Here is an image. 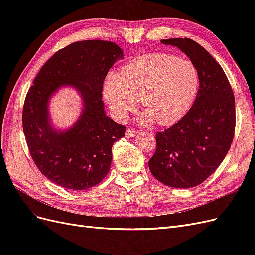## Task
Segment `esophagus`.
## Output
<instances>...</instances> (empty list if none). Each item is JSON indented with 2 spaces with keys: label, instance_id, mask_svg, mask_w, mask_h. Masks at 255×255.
<instances>
[{
  "label": "esophagus",
  "instance_id": "34e87169",
  "mask_svg": "<svg viewBox=\"0 0 255 255\" xmlns=\"http://www.w3.org/2000/svg\"><path fill=\"white\" fill-rule=\"evenodd\" d=\"M138 133V130L133 128H128L127 130H126V136L128 138H133L134 136H136Z\"/></svg>",
  "mask_w": 255,
  "mask_h": 255
}]
</instances>
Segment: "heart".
<instances>
[{
    "label": "heart",
    "mask_w": 255,
    "mask_h": 255,
    "mask_svg": "<svg viewBox=\"0 0 255 255\" xmlns=\"http://www.w3.org/2000/svg\"><path fill=\"white\" fill-rule=\"evenodd\" d=\"M199 74L190 60L170 54L153 53L129 61L120 74L109 73L103 83V95L116 119L126 120L141 101L146 110L139 121L154 119L160 126L180 120L194 102Z\"/></svg>",
    "instance_id": "b5f03b06"
}]
</instances>
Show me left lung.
Masks as SVG:
<instances>
[{"label": "left lung", "instance_id": "8db88e82", "mask_svg": "<svg viewBox=\"0 0 255 255\" xmlns=\"http://www.w3.org/2000/svg\"><path fill=\"white\" fill-rule=\"evenodd\" d=\"M189 57L199 74V89L188 113L156 134L149 169L159 182L191 188L204 182L225 159L235 132V99L221 66L189 38L160 40Z\"/></svg>", "mask_w": 255, "mask_h": 255}]
</instances>
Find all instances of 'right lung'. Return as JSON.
<instances>
[{
    "label": "right lung",
    "mask_w": 255,
    "mask_h": 255,
    "mask_svg": "<svg viewBox=\"0 0 255 255\" xmlns=\"http://www.w3.org/2000/svg\"><path fill=\"white\" fill-rule=\"evenodd\" d=\"M122 57L112 41L73 42L42 66L27 92L22 125L28 150L39 171L58 186L88 189L110 171L112 146L125 137L126 127L106 116L102 89L107 72ZM63 86L78 90L84 107L75 125L59 132L50 126L47 107Z\"/></svg>",
    "instance_id": "1"
}]
</instances>
